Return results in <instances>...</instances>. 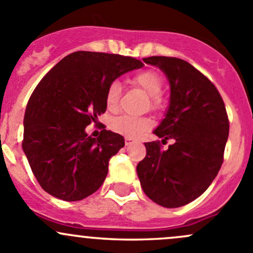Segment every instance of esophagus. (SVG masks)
Here are the masks:
<instances>
[{
  "label": "esophagus",
  "instance_id": "1",
  "mask_svg": "<svg viewBox=\"0 0 253 253\" xmlns=\"http://www.w3.org/2000/svg\"><path fill=\"white\" fill-rule=\"evenodd\" d=\"M134 140H132V139H130V137H126V146H130V145H132V144H134Z\"/></svg>",
  "mask_w": 253,
  "mask_h": 253
}]
</instances>
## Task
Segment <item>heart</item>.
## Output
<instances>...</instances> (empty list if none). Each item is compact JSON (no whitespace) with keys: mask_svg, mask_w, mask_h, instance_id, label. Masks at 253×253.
I'll return each instance as SVG.
<instances>
[{"mask_svg":"<svg viewBox=\"0 0 253 253\" xmlns=\"http://www.w3.org/2000/svg\"><path fill=\"white\" fill-rule=\"evenodd\" d=\"M131 83L135 86L140 87L148 95L151 108L156 109L162 103L161 93L163 90V82L160 74L153 70H144L132 77ZM122 86L119 82H113L109 84L106 91V106L111 112H116L119 108L121 101ZM151 126V122L147 118H136V117L121 116L112 121L111 126L114 131L121 132L129 137H137L146 131Z\"/></svg>","mask_w":253,"mask_h":253,"instance_id":"1","label":"heart"}]
</instances>
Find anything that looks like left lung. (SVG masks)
<instances>
[{"label":"left lung","instance_id":"left-lung-1","mask_svg":"<svg viewBox=\"0 0 253 253\" xmlns=\"http://www.w3.org/2000/svg\"><path fill=\"white\" fill-rule=\"evenodd\" d=\"M144 62L158 67L170 85L166 117L155 129L158 141L146 142V157L136 167L142 190L167 208L185 206L208 189L223 163L229 121L223 98L210 79L189 62L153 56Z\"/></svg>","mask_w":253,"mask_h":253}]
</instances>
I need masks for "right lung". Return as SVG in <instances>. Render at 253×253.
<instances>
[{"instance_id": "obj_1", "label": "right lung", "mask_w": 253, "mask_h": 253, "mask_svg": "<svg viewBox=\"0 0 253 253\" xmlns=\"http://www.w3.org/2000/svg\"><path fill=\"white\" fill-rule=\"evenodd\" d=\"M141 61L102 52H73L41 79L24 114L23 151L40 186L63 201H80L100 189L108 162L124 146L109 130L87 136L85 127L105 113L106 91Z\"/></svg>"}]
</instances>
